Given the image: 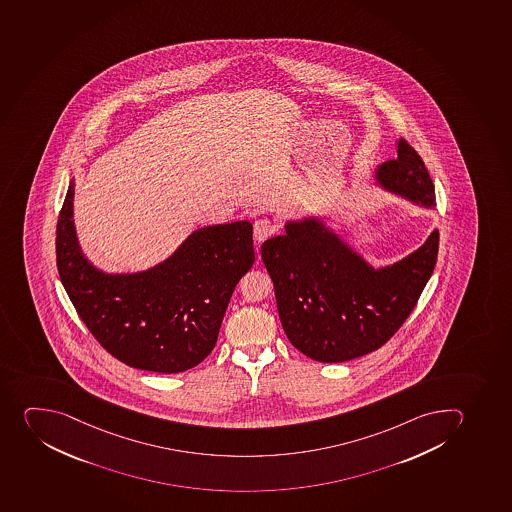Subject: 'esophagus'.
I'll return each instance as SVG.
<instances>
[{"mask_svg":"<svg viewBox=\"0 0 512 512\" xmlns=\"http://www.w3.org/2000/svg\"><path fill=\"white\" fill-rule=\"evenodd\" d=\"M278 227L273 224L272 221H268V219H258L254 224V239L257 242H263V240H267L270 235L275 234L277 232Z\"/></svg>","mask_w":512,"mask_h":512,"instance_id":"34e87169","label":"esophagus"}]
</instances>
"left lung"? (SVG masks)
Returning <instances> with one entry per match:
<instances>
[{
    "mask_svg": "<svg viewBox=\"0 0 512 512\" xmlns=\"http://www.w3.org/2000/svg\"><path fill=\"white\" fill-rule=\"evenodd\" d=\"M397 158L377 166L380 188L417 206L435 207L425 163L404 138ZM438 230L399 262L372 267L324 217L285 222L262 244L278 315L290 343L319 362H346L376 351L404 324L432 277Z\"/></svg>",
    "mask_w": 512,
    "mask_h": 512,
    "instance_id": "8db88e82",
    "label": "left lung"
}]
</instances>
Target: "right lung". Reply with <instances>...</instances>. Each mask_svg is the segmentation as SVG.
<instances>
[{"instance_id":"right-lung-1","label":"right lung","mask_w":512,"mask_h":512,"mask_svg":"<svg viewBox=\"0 0 512 512\" xmlns=\"http://www.w3.org/2000/svg\"><path fill=\"white\" fill-rule=\"evenodd\" d=\"M74 178L57 219V270L90 333L118 361L176 374L204 361L240 278L255 262L252 224L193 230L163 262L108 273L82 252L74 224Z\"/></svg>"}]
</instances>
